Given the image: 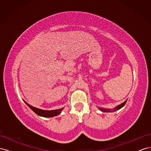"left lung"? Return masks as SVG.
Wrapping results in <instances>:
<instances>
[{
	"label": "left lung",
	"instance_id": "1",
	"mask_svg": "<svg viewBox=\"0 0 151 151\" xmlns=\"http://www.w3.org/2000/svg\"><path fill=\"white\" fill-rule=\"evenodd\" d=\"M127 99L125 101H124V102L122 103V104H120L119 105H118V106H116L115 108H114L113 109H106V108H99V107H98V108H99L100 111H101L103 112H114V111H116L118 110V109H121L124 106L125 104L127 103Z\"/></svg>",
	"mask_w": 151,
	"mask_h": 151
}]
</instances>
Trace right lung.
I'll return each instance as SVG.
<instances>
[{"mask_svg":"<svg viewBox=\"0 0 151 151\" xmlns=\"http://www.w3.org/2000/svg\"><path fill=\"white\" fill-rule=\"evenodd\" d=\"M24 101L32 109V110H33L36 114V115H38L40 116H43V117L50 118V117H53V116H57L59 115V114L61 113L63 109V108H62L60 109H54V110H44V109H41L36 108V107H34L33 106H31V105L29 104L25 101Z\"/></svg>","mask_w":151,"mask_h":151,"instance_id":"right-lung-1","label":"right lung"}]
</instances>
